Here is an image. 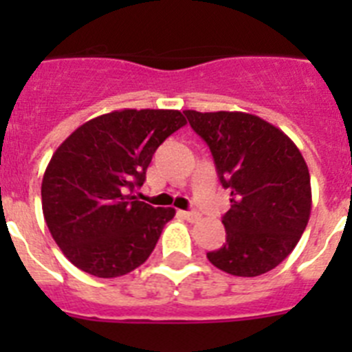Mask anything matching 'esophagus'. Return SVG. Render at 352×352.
Returning <instances> with one entry per match:
<instances>
[{
  "instance_id": "esophagus-1",
  "label": "esophagus",
  "mask_w": 352,
  "mask_h": 352,
  "mask_svg": "<svg viewBox=\"0 0 352 352\" xmlns=\"http://www.w3.org/2000/svg\"><path fill=\"white\" fill-rule=\"evenodd\" d=\"M182 214L185 217V220H188V222H197L199 219H201V214L197 213V211H182Z\"/></svg>"
}]
</instances>
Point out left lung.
I'll return each instance as SVG.
<instances>
[{
	"mask_svg": "<svg viewBox=\"0 0 352 352\" xmlns=\"http://www.w3.org/2000/svg\"><path fill=\"white\" fill-rule=\"evenodd\" d=\"M183 114L210 146L220 183L231 190V210L222 217L226 243L208 259L234 276L270 272L294 250L310 219V174L300 149L254 114Z\"/></svg>",
	"mask_w": 352,
	"mask_h": 352,
	"instance_id": "8db88e82",
	"label": "left lung"
}]
</instances>
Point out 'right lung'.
<instances>
[{"mask_svg": "<svg viewBox=\"0 0 352 352\" xmlns=\"http://www.w3.org/2000/svg\"><path fill=\"white\" fill-rule=\"evenodd\" d=\"M186 125L179 111L123 109L86 121L54 151L42 179V210L68 261L98 278L139 268L174 208H153L132 192L158 146Z\"/></svg>", "mask_w": 352, "mask_h": 352, "instance_id": "add662e5", "label": "right lung"}]
</instances>
